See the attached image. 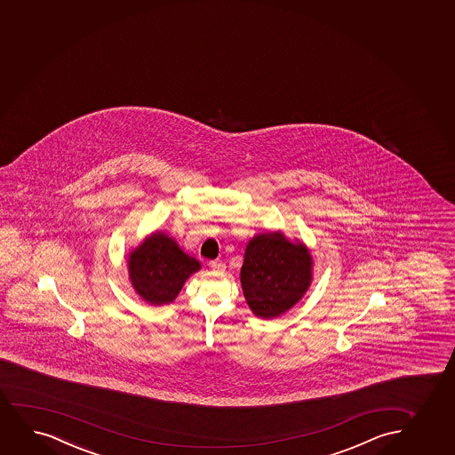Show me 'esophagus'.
Wrapping results in <instances>:
<instances>
[{
    "label": "esophagus",
    "mask_w": 455,
    "mask_h": 455,
    "mask_svg": "<svg viewBox=\"0 0 455 455\" xmlns=\"http://www.w3.org/2000/svg\"><path fill=\"white\" fill-rule=\"evenodd\" d=\"M208 265H210L213 269H225V264L222 260H220V259H216V260H210Z\"/></svg>",
    "instance_id": "esophagus-1"
}]
</instances>
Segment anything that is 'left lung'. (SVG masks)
I'll return each mask as SVG.
<instances>
[{"mask_svg": "<svg viewBox=\"0 0 455 455\" xmlns=\"http://www.w3.org/2000/svg\"><path fill=\"white\" fill-rule=\"evenodd\" d=\"M311 256L303 243L267 233L248 242L241 269L243 296L252 313L275 319L302 299L311 282Z\"/></svg>", "mask_w": 455, "mask_h": 455, "instance_id": "obj_1", "label": "left lung"}]
</instances>
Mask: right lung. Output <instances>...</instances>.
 <instances>
[{
  "label": "right lung",
  "mask_w": 455,
  "mask_h": 455,
  "mask_svg": "<svg viewBox=\"0 0 455 455\" xmlns=\"http://www.w3.org/2000/svg\"><path fill=\"white\" fill-rule=\"evenodd\" d=\"M201 264L187 256L176 242L164 233H153L130 254L132 285L150 305L173 302L184 282Z\"/></svg>",
  "instance_id": "right-lung-1"
}]
</instances>
